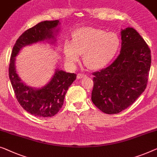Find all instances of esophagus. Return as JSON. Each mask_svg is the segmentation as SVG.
<instances>
[{
    "label": "esophagus",
    "mask_w": 157,
    "mask_h": 157,
    "mask_svg": "<svg viewBox=\"0 0 157 157\" xmlns=\"http://www.w3.org/2000/svg\"><path fill=\"white\" fill-rule=\"evenodd\" d=\"M86 74H77V78L78 79H81L83 77H86Z\"/></svg>",
    "instance_id": "obj_1"
}]
</instances>
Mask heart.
Listing matches in <instances>:
<instances>
[{"label":"heart","mask_w":157,"mask_h":157,"mask_svg":"<svg viewBox=\"0 0 157 157\" xmlns=\"http://www.w3.org/2000/svg\"><path fill=\"white\" fill-rule=\"evenodd\" d=\"M120 41L114 33L102 29L83 27L74 32L71 42L66 41L63 54L67 62L75 65L83 55L86 67L90 70L103 69L110 63L118 51Z\"/></svg>","instance_id":"heart-1"}]
</instances>
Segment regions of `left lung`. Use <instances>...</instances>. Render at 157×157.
Segmentation results:
<instances>
[{
    "label": "left lung",
    "mask_w": 157,
    "mask_h": 157,
    "mask_svg": "<svg viewBox=\"0 0 157 157\" xmlns=\"http://www.w3.org/2000/svg\"><path fill=\"white\" fill-rule=\"evenodd\" d=\"M121 51L114 62L94 72L91 100L106 114H117L144 91L151 67V51L135 29L121 31Z\"/></svg>",
    "instance_id": "obj_1"
}]
</instances>
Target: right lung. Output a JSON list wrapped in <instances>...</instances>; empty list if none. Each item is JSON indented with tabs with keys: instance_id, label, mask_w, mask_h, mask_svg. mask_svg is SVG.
I'll list each match as a JSON object with an SVG mask.
<instances>
[{
	"instance_id": "1",
	"label": "right lung",
	"mask_w": 157,
	"mask_h": 157,
	"mask_svg": "<svg viewBox=\"0 0 157 157\" xmlns=\"http://www.w3.org/2000/svg\"><path fill=\"white\" fill-rule=\"evenodd\" d=\"M59 20H46L25 31L13 46L9 64V78L15 97L23 109L38 117H50L57 113L63 104L68 88L76 74L56 70L51 81L44 87L35 89L22 82L15 69V56L22 47L41 41L54 39V30ZM58 30L56 29V32Z\"/></svg>"
}]
</instances>
